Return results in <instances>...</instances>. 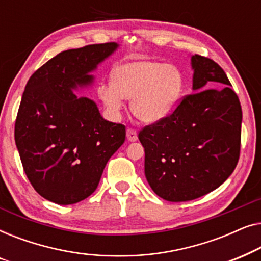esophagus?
I'll return each mask as SVG.
<instances>
[{
	"instance_id": "obj_1",
	"label": "esophagus",
	"mask_w": 261,
	"mask_h": 261,
	"mask_svg": "<svg viewBox=\"0 0 261 261\" xmlns=\"http://www.w3.org/2000/svg\"><path fill=\"white\" fill-rule=\"evenodd\" d=\"M127 137H128V139H130V140H135V139H137V132H135L134 129H130V128H128Z\"/></svg>"
}]
</instances>
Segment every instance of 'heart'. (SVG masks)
<instances>
[{"instance_id":"heart-1","label":"heart","mask_w":261,"mask_h":261,"mask_svg":"<svg viewBox=\"0 0 261 261\" xmlns=\"http://www.w3.org/2000/svg\"><path fill=\"white\" fill-rule=\"evenodd\" d=\"M119 90L126 98H134L133 108L146 122L163 120L174 109L181 92V78L177 71L158 62L128 63L119 71ZM102 99L109 112L117 114L123 101L114 90H105Z\"/></svg>"}]
</instances>
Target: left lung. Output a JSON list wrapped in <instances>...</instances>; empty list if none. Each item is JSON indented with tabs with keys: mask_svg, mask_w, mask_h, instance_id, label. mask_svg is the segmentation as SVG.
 Wrapping results in <instances>:
<instances>
[{
	"mask_svg": "<svg viewBox=\"0 0 261 261\" xmlns=\"http://www.w3.org/2000/svg\"><path fill=\"white\" fill-rule=\"evenodd\" d=\"M194 94L163 120L139 132L145 176L159 197L187 202L219 188L240 158L242 109L226 72L206 57H191Z\"/></svg>",
	"mask_w": 261,
	"mask_h": 261,
	"instance_id": "left-lung-1",
	"label": "left lung"
}]
</instances>
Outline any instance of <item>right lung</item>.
<instances>
[{
  "label": "right lung",
  "mask_w": 261,
  "mask_h": 261,
  "mask_svg": "<svg viewBox=\"0 0 261 261\" xmlns=\"http://www.w3.org/2000/svg\"><path fill=\"white\" fill-rule=\"evenodd\" d=\"M117 48L116 42L66 49L28 80L14 127L26 176L41 197L60 205L89 197L126 127L103 119L85 97L94 71Z\"/></svg>",
  "instance_id": "add662e5"
}]
</instances>
